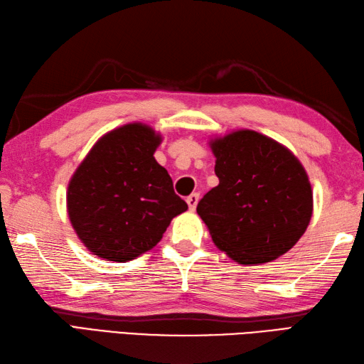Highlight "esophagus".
I'll return each mask as SVG.
<instances>
[{"mask_svg": "<svg viewBox=\"0 0 364 364\" xmlns=\"http://www.w3.org/2000/svg\"><path fill=\"white\" fill-rule=\"evenodd\" d=\"M198 198H200V196L197 194V192H194V194H191V196L186 198L189 210H192V211L196 210V208H197V203H198Z\"/></svg>", "mask_w": 364, "mask_h": 364, "instance_id": "obj_1", "label": "esophagus"}]
</instances>
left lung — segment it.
<instances>
[{
	"label": "left lung",
	"mask_w": 364,
	"mask_h": 364,
	"mask_svg": "<svg viewBox=\"0 0 364 364\" xmlns=\"http://www.w3.org/2000/svg\"><path fill=\"white\" fill-rule=\"evenodd\" d=\"M219 184L197 213L218 249L242 266L262 264L292 249L313 214L304 166L274 139L252 129L210 142Z\"/></svg>",
	"instance_id": "1"
}]
</instances>
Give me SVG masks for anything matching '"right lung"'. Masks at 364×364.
<instances>
[{"instance_id": "obj_1", "label": "right lung", "mask_w": 364, "mask_h": 364, "mask_svg": "<svg viewBox=\"0 0 364 364\" xmlns=\"http://www.w3.org/2000/svg\"><path fill=\"white\" fill-rule=\"evenodd\" d=\"M161 141L153 128L128 123L100 139L73 173L68 219L97 257L119 262L137 258L161 241L175 215L188 210L153 156Z\"/></svg>"}]
</instances>
